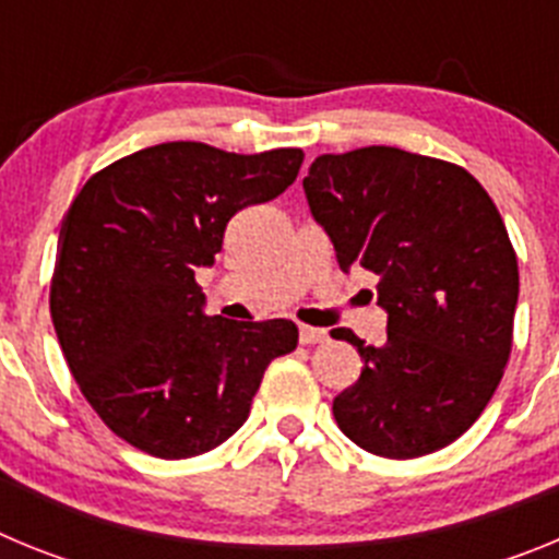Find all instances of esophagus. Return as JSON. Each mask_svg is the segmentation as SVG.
Masks as SVG:
<instances>
[{"instance_id": "1", "label": "esophagus", "mask_w": 559, "mask_h": 559, "mask_svg": "<svg viewBox=\"0 0 559 559\" xmlns=\"http://www.w3.org/2000/svg\"><path fill=\"white\" fill-rule=\"evenodd\" d=\"M299 341H302L305 347H310V344H322V341H328V333L319 328H310V324H302V328H299Z\"/></svg>"}]
</instances>
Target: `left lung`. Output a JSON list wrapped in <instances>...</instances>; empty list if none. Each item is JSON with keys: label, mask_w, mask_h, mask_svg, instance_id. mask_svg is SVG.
<instances>
[{"label": "left lung", "mask_w": 559, "mask_h": 559, "mask_svg": "<svg viewBox=\"0 0 559 559\" xmlns=\"http://www.w3.org/2000/svg\"><path fill=\"white\" fill-rule=\"evenodd\" d=\"M341 271L378 276L386 341L335 328L364 358L335 423L374 456L417 459L481 417L512 353L518 257L501 212L453 162L372 145L324 153L305 176Z\"/></svg>", "instance_id": "obj_1"}]
</instances>
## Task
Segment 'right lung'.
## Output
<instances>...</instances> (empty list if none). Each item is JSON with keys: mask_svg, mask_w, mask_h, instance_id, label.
I'll return each mask as SVG.
<instances>
[{"mask_svg": "<svg viewBox=\"0 0 559 559\" xmlns=\"http://www.w3.org/2000/svg\"><path fill=\"white\" fill-rule=\"evenodd\" d=\"M299 147L226 153L165 142L83 185L58 235L49 313L78 386L128 445L159 459L218 448L249 417L265 367L296 349L288 319L204 316L195 269L235 212L294 185Z\"/></svg>", "mask_w": 559, "mask_h": 559, "instance_id": "1", "label": "right lung"}]
</instances>
